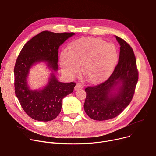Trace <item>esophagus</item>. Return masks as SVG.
<instances>
[{
  "mask_svg": "<svg viewBox=\"0 0 156 156\" xmlns=\"http://www.w3.org/2000/svg\"><path fill=\"white\" fill-rule=\"evenodd\" d=\"M81 88H83V85L80 83H78V84H76V85L75 87V90H80Z\"/></svg>",
  "mask_w": 156,
  "mask_h": 156,
  "instance_id": "obj_1",
  "label": "esophagus"
}]
</instances>
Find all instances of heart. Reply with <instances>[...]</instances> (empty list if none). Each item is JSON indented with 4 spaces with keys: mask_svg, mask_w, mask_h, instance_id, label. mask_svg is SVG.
<instances>
[{
    "mask_svg": "<svg viewBox=\"0 0 156 156\" xmlns=\"http://www.w3.org/2000/svg\"><path fill=\"white\" fill-rule=\"evenodd\" d=\"M118 51L113 44L98 38H81L75 41L63 51L61 66L68 75L73 76L82 65V73L88 81L97 83L108 77L118 61Z\"/></svg>",
    "mask_w": 156,
    "mask_h": 156,
    "instance_id": "heart-1",
    "label": "heart"
}]
</instances>
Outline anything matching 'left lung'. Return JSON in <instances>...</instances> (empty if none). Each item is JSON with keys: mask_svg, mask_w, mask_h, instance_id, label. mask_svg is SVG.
<instances>
[{"mask_svg": "<svg viewBox=\"0 0 156 156\" xmlns=\"http://www.w3.org/2000/svg\"><path fill=\"white\" fill-rule=\"evenodd\" d=\"M115 37L120 45L118 64L105 81L85 89V111L95 120L118 116L132 101L138 81L139 72L132 47L123 39Z\"/></svg>", "mask_w": 156, "mask_h": 156, "instance_id": "obj_1", "label": "left lung"}]
</instances>
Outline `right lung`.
Here are the masks:
<instances>
[{
    "label": "right lung",
    "mask_w": 156,
    "mask_h": 156,
    "mask_svg": "<svg viewBox=\"0 0 156 156\" xmlns=\"http://www.w3.org/2000/svg\"><path fill=\"white\" fill-rule=\"evenodd\" d=\"M74 33H55L44 30L27 42L17 58L14 66L15 93L24 112L34 120L43 122L55 119L61 112L62 100L74 90V82L61 83L53 71L58 69V49ZM45 61L52 70L47 85L42 90H31L27 78L30 67Z\"/></svg>",
    "instance_id": "add662e5"
}]
</instances>
